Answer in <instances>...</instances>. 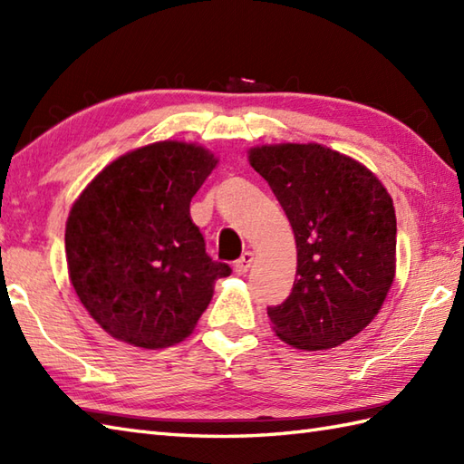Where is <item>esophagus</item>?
<instances>
[{
	"instance_id": "obj_1",
	"label": "esophagus",
	"mask_w": 464,
	"mask_h": 464,
	"mask_svg": "<svg viewBox=\"0 0 464 464\" xmlns=\"http://www.w3.org/2000/svg\"><path fill=\"white\" fill-rule=\"evenodd\" d=\"M253 261H255V255L251 253V251H245L241 257L235 261V265H233V269H235V273L237 275H245L247 273L249 269H251V265H253Z\"/></svg>"
}]
</instances>
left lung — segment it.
<instances>
[{
    "instance_id": "8db88e82",
    "label": "left lung",
    "mask_w": 464,
    "mask_h": 464,
    "mask_svg": "<svg viewBox=\"0 0 464 464\" xmlns=\"http://www.w3.org/2000/svg\"><path fill=\"white\" fill-rule=\"evenodd\" d=\"M249 163L269 183L297 243L291 295L267 309L275 333L303 351L353 339L395 279L391 195L367 167L319 143L253 147Z\"/></svg>"
}]
</instances>
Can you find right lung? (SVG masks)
I'll return each instance as SVG.
<instances>
[{
    "label": "right lung",
    "mask_w": 464,
    "mask_h": 464,
    "mask_svg": "<svg viewBox=\"0 0 464 464\" xmlns=\"http://www.w3.org/2000/svg\"><path fill=\"white\" fill-rule=\"evenodd\" d=\"M205 147L160 141L117 157L69 211L65 257L77 297L117 341L163 349L189 334L227 263L205 253L189 205L215 169Z\"/></svg>",
    "instance_id": "add662e5"
}]
</instances>
